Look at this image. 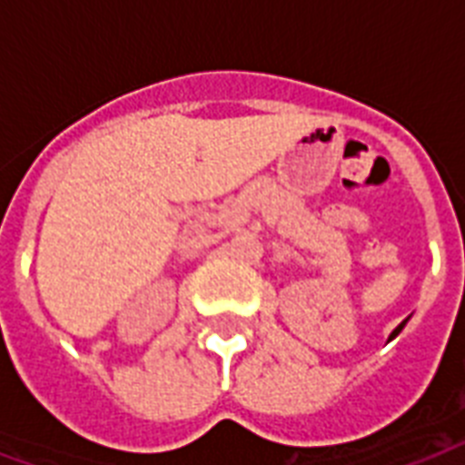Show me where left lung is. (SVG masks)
<instances>
[{
    "label": "left lung",
    "instance_id": "8db88e82",
    "mask_svg": "<svg viewBox=\"0 0 465 465\" xmlns=\"http://www.w3.org/2000/svg\"><path fill=\"white\" fill-rule=\"evenodd\" d=\"M405 323H408V318H405V321H403V323H401V325H398V328H396V331H393V332H391V338H389V340H393V338H396V335H398V332H401V331H403V328H405Z\"/></svg>",
    "mask_w": 465,
    "mask_h": 465
}]
</instances>
